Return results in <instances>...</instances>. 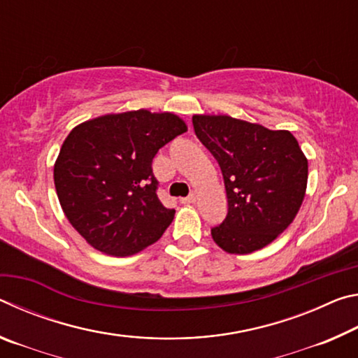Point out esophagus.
Returning <instances> with one entry per match:
<instances>
[{"instance_id": "obj_1", "label": "esophagus", "mask_w": 358, "mask_h": 358, "mask_svg": "<svg viewBox=\"0 0 358 358\" xmlns=\"http://www.w3.org/2000/svg\"><path fill=\"white\" fill-rule=\"evenodd\" d=\"M180 202H181V203H186V205H187V203H194V202H196V194L191 192L187 197L180 199Z\"/></svg>"}]
</instances>
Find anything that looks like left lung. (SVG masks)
Returning a JSON list of instances; mask_svg holds the SVG:
<instances>
[{
  "mask_svg": "<svg viewBox=\"0 0 358 358\" xmlns=\"http://www.w3.org/2000/svg\"><path fill=\"white\" fill-rule=\"evenodd\" d=\"M199 137L221 167L229 211L211 237L229 254H250L280 237L303 203L308 159L289 131L229 115H192Z\"/></svg>",
  "mask_w": 358,
  "mask_h": 358,
  "instance_id": "1",
  "label": "left lung"
}]
</instances>
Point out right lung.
<instances>
[{"label": "right lung", "instance_id": "add662e5", "mask_svg": "<svg viewBox=\"0 0 358 358\" xmlns=\"http://www.w3.org/2000/svg\"><path fill=\"white\" fill-rule=\"evenodd\" d=\"M187 126L172 112L107 113L77 124L59 148L53 181L66 217L108 256L141 252L175 216L156 196L151 162Z\"/></svg>", "mask_w": 358, "mask_h": 358}]
</instances>
